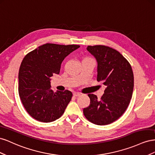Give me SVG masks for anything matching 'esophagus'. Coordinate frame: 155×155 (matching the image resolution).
I'll use <instances>...</instances> for the list:
<instances>
[{"label":"esophagus","mask_w":155,"mask_h":155,"mask_svg":"<svg viewBox=\"0 0 155 155\" xmlns=\"http://www.w3.org/2000/svg\"><path fill=\"white\" fill-rule=\"evenodd\" d=\"M73 95L74 96H80L81 95V93H79V92H74V94H73Z\"/></svg>","instance_id":"1"}]
</instances>
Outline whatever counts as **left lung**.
<instances>
[{
	"label": "left lung",
	"instance_id": "1",
	"mask_svg": "<svg viewBox=\"0 0 155 155\" xmlns=\"http://www.w3.org/2000/svg\"><path fill=\"white\" fill-rule=\"evenodd\" d=\"M97 61V81L105 87L100 100L88 94L91 103L83 114L91 122L104 125L118 120L129 106L133 95L134 76L130 64L119 51L104 45L88 46Z\"/></svg>",
	"mask_w": 155,
	"mask_h": 155
}]
</instances>
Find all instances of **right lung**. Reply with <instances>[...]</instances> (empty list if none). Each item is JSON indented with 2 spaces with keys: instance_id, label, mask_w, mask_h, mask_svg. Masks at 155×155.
Listing matches in <instances>:
<instances>
[{
  "instance_id": "add662e5",
  "label": "right lung",
  "mask_w": 155,
  "mask_h": 155,
  "mask_svg": "<svg viewBox=\"0 0 155 155\" xmlns=\"http://www.w3.org/2000/svg\"><path fill=\"white\" fill-rule=\"evenodd\" d=\"M79 47L46 43L23 59L18 72V94L32 118L48 123L64 113L72 93L68 90L54 92L50 88L51 77L59 74L64 59Z\"/></svg>"
}]
</instances>
